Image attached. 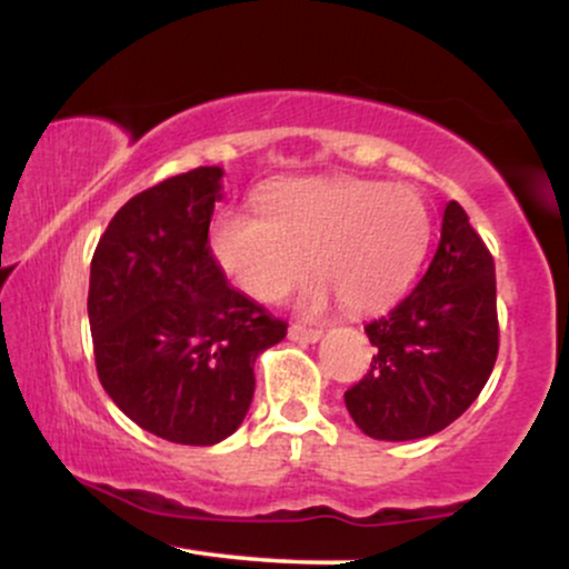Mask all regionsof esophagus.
Returning a JSON list of instances; mask_svg holds the SVG:
<instances>
[{
    "label": "esophagus",
    "instance_id": "34e87169",
    "mask_svg": "<svg viewBox=\"0 0 569 569\" xmlns=\"http://www.w3.org/2000/svg\"><path fill=\"white\" fill-rule=\"evenodd\" d=\"M291 339H299V342H318L323 337V329H307V326L293 323L289 329Z\"/></svg>",
    "mask_w": 569,
    "mask_h": 569
}]
</instances>
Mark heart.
Returning <instances> with one entry per match:
<instances>
[{
	"label": "heart",
	"mask_w": 569,
	"mask_h": 569,
	"mask_svg": "<svg viewBox=\"0 0 569 569\" xmlns=\"http://www.w3.org/2000/svg\"><path fill=\"white\" fill-rule=\"evenodd\" d=\"M430 243L420 192L382 181H310L280 187L262 213L224 211L211 224L213 262L257 302H280L318 276L348 310H377L407 291ZM329 286L307 297L321 307Z\"/></svg>",
	"instance_id": "1"
}]
</instances>
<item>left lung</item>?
Masks as SVG:
<instances>
[{
    "label": "left lung",
    "instance_id": "obj_1",
    "mask_svg": "<svg viewBox=\"0 0 569 569\" xmlns=\"http://www.w3.org/2000/svg\"><path fill=\"white\" fill-rule=\"evenodd\" d=\"M363 329L377 356L345 403L371 439H426L479 398L498 361V293L492 253L460 202L443 208L420 283Z\"/></svg>",
    "mask_w": 569,
    "mask_h": 569
}]
</instances>
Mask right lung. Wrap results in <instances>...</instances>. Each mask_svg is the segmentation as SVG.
<instances>
[{
  "instance_id": "right-lung-1",
  "label": "right lung",
  "mask_w": 569,
  "mask_h": 569,
  "mask_svg": "<svg viewBox=\"0 0 569 569\" xmlns=\"http://www.w3.org/2000/svg\"><path fill=\"white\" fill-rule=\"evenodd\" d=\"M219 179L221 168L202 166L143 189L114 213L90 262L98 380L136 426L189 447L240 428L253 363L289 329L213 262Z\"/></svg>"
}]
</instances>
